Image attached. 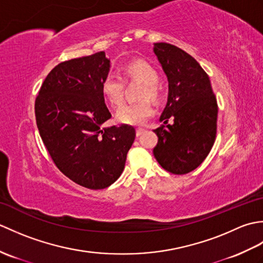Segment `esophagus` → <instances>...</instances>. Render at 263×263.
<instances>
[{
  "mask_svg": "<svg viewBox=\"0 0 263 263\" xmlns=\"http://www.w3.org/2000/svg\"><path fill=\"white\" fill-rule=\"evenodd\" d=\"M143 133H144V128H140V127L137 128V137H140L141 135H143Z\"/></svg>",
  "mask_w": 263,
  "mask_h": 263,
  "instance_id": "1",
  "label": "esophagus"
}]
</instances>
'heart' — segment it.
<instances>
[{
	"mask_svg": "<svg viewBox=\"0 0 263 263\" xmlns=\"http://www.w3.org/2000/svg\"><path fill=\"white\" fill-rule=\"evenodd\" d=\"M122 77L125 81H140L143 83V87L139 95V98H141V100L122 105L115 114L116 121L127 125H142L154 113L150 100L143 98H150L156 103L163 99V89L158 85V71L147 61L135 60L124 65V68L122 69ZM123 80L119 74L109 72L104 77L100 85L105 100L113 107H117L123 102V96H124Z\"/></svg>",
	"mask_w": 263,
	"mask_h": 263,
	"instance_id": "b5f03b06",
	"label": "heart"
}]
</instances>
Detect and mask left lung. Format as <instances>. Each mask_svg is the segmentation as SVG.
<instances>
[{"label":"left lung","mask_w":263,"mask_h":263,"mask_svg":"<svg viewBox=\"0 0 263 263\" xmlns=\"http://www.w3.org/2000/svg\"><path fill=\"white\" fill-rule=\"evenodd\" d=\"M154 52L168 79V98L159 119L164 124L154 130L158 137L154 156L172 174H187L214 146L217 99L208 74L191 55L167 43H156Z\"/></svg>","instance_id":"left-lung-1"}]
</instances>
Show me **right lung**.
Here are the masks:
<instances>
[{
  "label": "right lung",
  "mask_w": 263,
  "mask_h": 263,
  "mask_svg": "<svg viewBox=\"0 0 263 263\" xmlns=\"http://www.w3.org/2000/svg\"><path fill=\"white\" fill-rule=\"evenodd\" d=\"M109 68L105 52L60 63L35 102L39 135L54 164L91 190L107 187L121 176L136 138L131 125L102 127L111 117L100 89Z\"/></svg>",
  "instance_id": "add662e5"
}]
</instances>
